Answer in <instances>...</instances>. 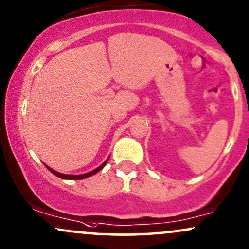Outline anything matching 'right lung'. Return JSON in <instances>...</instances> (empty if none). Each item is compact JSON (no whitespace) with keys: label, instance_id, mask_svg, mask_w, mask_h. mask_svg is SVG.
<instances>
[{"label":"right lung","instance_id":"1","mask_svg":"<svg viewBox=\"0 0 249 249\" xmlns=\"http://www.w3.org/2000/svg\"><path fill=\"white\" fill-rule=\"evenodd\" d=\"M108 158H110V157H108ZM108 158L105 160V162L103 163L102 165H99L97 169H94V170L89 171V173H86V174H80V175H66V174H61V173H59V171H55V170H53V169H52V168H49L48 165H46V166H47V169H48L49 171H51L52 174H54V175H55V176H58V177H60V178H62V179H84V178H87V177L92 176V175L97 174L98 171L102 170L104 166L106 165V163H107Z\"/></svg>","mask_w":249,"mask_h":249}]
</instances>
